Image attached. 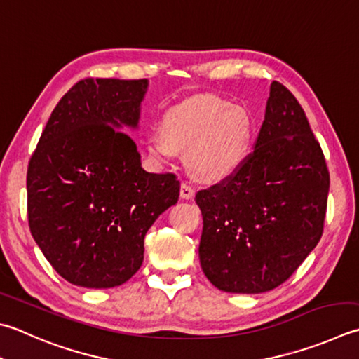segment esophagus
Here are the masks:
<instances>
[{"mask_svg":"<svg viewBox=\"0 0 359 359\" xmlns=\"http://www.w3.org/2000/svg\"><path fill=\"white\" fill-rule=\"evenodd\" d=\"M180 194H181V198L182 200H194L195 189L191 184H189V182H182Z\"/></svg>","mask_w":359,"mask_h":359,"instance_id":"34e87169","label":"esophagus"}]
</instances>
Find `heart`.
<instances>
[{
  "label": "heart",
  "mask_w": 359,
  "mask_h": 359,
  "mask_svg": "<svg viewBox=\"0 0 359 359\" xmlns=\"http://www.w3.org/2000/svg\"><path fill=\"white\" fill-rule=\"evenodd\" d=\"M252 145V120L239 106L214 95H198L170 107L161 121V136L147 140L148 158L167 164L187 151L198 178L220 181L238 170Z\"/></svg>",
  "instance_id": "b5f03b06"
}]
</instances>
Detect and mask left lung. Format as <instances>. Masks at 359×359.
I'll return each mask as SVG.
<instances>
[{"instance_id": "1", "label": "left lung", "mask_w": 359, "mask_h": 359, "mask_svg": "<svg viewBox=\"0 0 359 359\" xmlns=\"http://www.w3.org/2000/svg\"><path fill=\"white\" fill-rule=\"evenodd\" d=\"M330 175L305 111L273 81L255 151L231 178L195 195L200 264L233 294L272 290L322 238Z\"/></svg>"}]
</instances>
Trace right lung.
<instances>
[{
  "mask_svg": "<svg viewBox=\"0 0 359 359\" xmlns=\"http://www.w3.org/2000/svg\"><path fill=\"white\" fill-rule=\"evenodd\" d=\"M148 79H83L60 98L29 161L34 241L72 285H123L144 261L150 226L177 205L180 181L148 173L137 130Z\"/></svg>",
  "mask_w": 359,
  "mask_h": 359,
  "instance_id": "add662e5",
  "label": "right lung"
}]
</instances>
